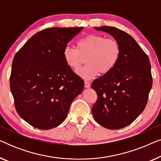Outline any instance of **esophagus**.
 I'll return each mask as SVG.
<instances>
[{
	"mask_svg": "<svg viewBox=\"0 0 161 161\" xmlns=\"http://www.w3.org/2000/svg\"><path fill=\"white\" fill-rule=\"evenodd\" d=\"M84 86H85V88L88 89V88H89L90 86H91V84H90V83L88 82V81H85V82H84Z\"/></svg>",
	"mask_w": 161,
	"mask_h": 161,
	"instance_id": "1",
	"label": "esophagus"
}]
</instances>
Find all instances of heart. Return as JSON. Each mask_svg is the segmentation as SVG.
<instances>
[{
  "mask_svg": "<svg viewBox=\"0 0 161 161\" xmlns=\"http://www.w3.org/2000/svg\"><path fill=\"white\" fill-rule=\"evenodd\" d=\"M121 54L119 43L114 39H106L103 35L89 34L78 42V48L67 45L63 57L69 68L77 70L86 58L87 65L79 69L77 74L84 80H91L101 74H107L117 64Z\"/></svg>",
  "mask_w": 161,
  "mask_h": 161,
  "instance_id": "heart-1",
  "label": "heart"
}]
</instances>
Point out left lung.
<instances>
[{
	"label": "left lung",
	"mask_w": 161,
	"mask_h": 161,
	"mask_svg": "<svg viewBox=\"0 0 161 161\" xmlns=\"http://www.w3.org/2000/svg\"><path fill=\"white\" fill-rule=\"evenodd\" d=\"M94 28L111 34L119 43L121 54L115 67L92 83V88L97 94L92 114L101 126L123 128L130 125L147 105L153 85L149 59L126 32L111 26Z\"/></svg>",
	"instance_id": "8db88e82"
}]
</instances>
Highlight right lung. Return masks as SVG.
Listing matches in <instances>:
<instances>
[{"mask_svg": "<svg viewBox=\"0 0 161 161\" xmlns=\"http://www.w3.org/2000/svg\"><path fill=\"white\" fill-rule=\"evenodd\" d=\"M83 27L50 28L36 33L14 56L10 89L19 116L50 130L67 117L84 82L66 64L63 50Z\"/></svg>", "mask_w": 161, "mask_h": 161, "instance_id": "add662e5", "label": "right lung"}]
</instances>
